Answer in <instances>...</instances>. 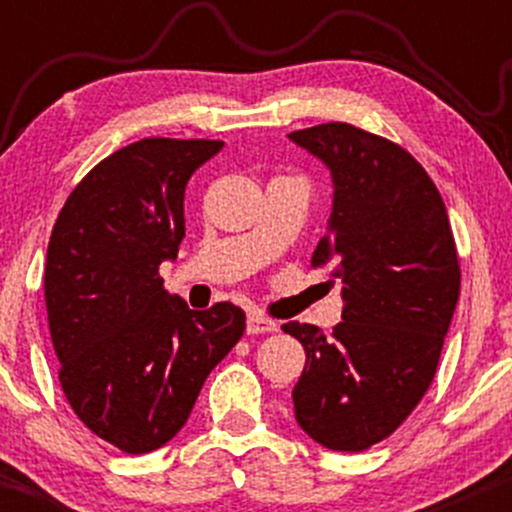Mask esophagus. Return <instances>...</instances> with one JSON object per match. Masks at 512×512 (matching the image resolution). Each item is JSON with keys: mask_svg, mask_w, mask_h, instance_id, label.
<instances>
[{"mask_svg": "<svg viewBox=\"0 0 512 512\" xmlns=\"http://www.w3.org/2000/svg\"><path fill=\"white\" fill-rule=\"evenodd\" d=\"M267 332H276V322L269 320L267 315L262 313H250L248 315V334H267Z\"/></svg>", "mask_w": 512, "mask_h": 512, "instance_id": "obj_1", "label": "esophagus"}]
</instances>
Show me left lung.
<instances>
[{"label": "left lung", "instance_id": "obj_1", "mask_svg": "<svg viewBox=\"0 0 512 512\" xmlns=\"http://www.w3.org/2000/svg\"><path fill=\"white\" fill-rule=\"evenodd\" d=\"M289 137L332 170L330 231L313 267L342 279V322L281 330L305 349L293 387L298 426L330 450L361 452L402 426L433 383L457 296L460 260L436 182L407 149L325 122Z\"/></svg>", "mask_w": 512, "mask_h": 512}]
</instances>
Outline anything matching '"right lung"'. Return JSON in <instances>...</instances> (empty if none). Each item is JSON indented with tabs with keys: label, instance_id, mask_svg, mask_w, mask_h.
Returning <instances> with one entry per match:
<instances>
[{
	"label": "right lung",
	"instance_id": "add662e5",
	"mask_svg": "<svg viewBox=\"0 0 512 512\" xmlns=\"http://www.w3.org/2000/svg\"><path fill=\"white\" fill-rule=\"evenodd\" d=\"M221 149L219 139H139L88 170L52 228L45 305L62 392L88 431L129 455L185 426L245 332L238 305L190 310L158 274L185 238L187 180Z\"/></svg>",
	"mask_w": 512,
	"mask_h": 512
}]
</instances>
